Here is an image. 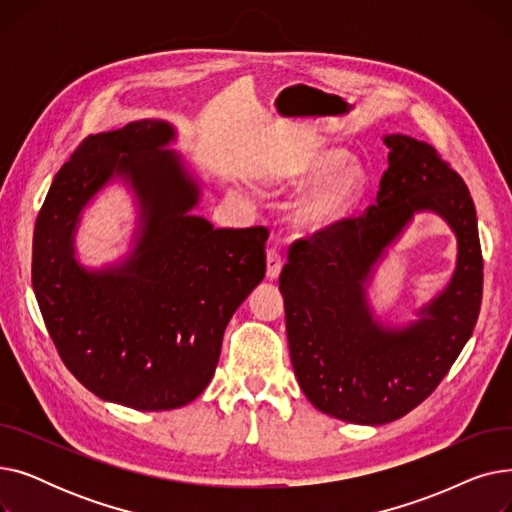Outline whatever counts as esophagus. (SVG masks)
Here are the masks:
<instances>
[{"label": "esophagus", "mask_w": 512, "mask_h": 512, "mask_svg": "<svg viewBox=\"0 0 512 512\" xmlns=\"http://www.w3.org/2000/svg\"><path fill=\"white\" fill-rule=\"evenodd\" d=\"M265 261H267V278L276 280L280 276V270H282V255H280V251L270 249V251H267V255H265Z\"/></svg>", "instance_id": "obj_1"}]
</instances>
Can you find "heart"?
Returning <instances> with one entry per match:
<instances>
[{"label":"heart","instance_id":"heart-1","mask_svg":"<svg viewBox=\"0 0 512 512\" xmlns=\"http://www.w3.org/2000/svg\"><path fill=\"white\" fill-rule=\"evenodd\" d=\"M272 180L286 188L309 191L294 203L292 222L305 232H324L353 213L367 188L361 161L346 159L340 147H317L272 172Z\"/></svg>","mask_w":512,"mask_h":512}]
</instances>
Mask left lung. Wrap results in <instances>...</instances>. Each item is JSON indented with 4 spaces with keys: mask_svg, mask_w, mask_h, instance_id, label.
I'll list each match as a JSON object with an SVG mask.
<instances>
[{
    "mask_svg": "<svg viewBox=\"0 0 512 512\" xmlns=\"http://www.w3.org/2000/svg\"><path fill=\"white\" fill-rule=\"evenodd\" d=\"M388 170L361 218L292 242L280 274L290 361L321 413L359 425L400 419L432 394L473 334L483 259L475 205L438 151L386 134ZM438 212L457 236L447 288L405 329H388L366 303V284L385 249L417 212Z\"/></svg>",
    "mask_w": 512,
    "mask_h": 512,
    "instance_id": "1",
    "label": "left lung"
}]
</instances>
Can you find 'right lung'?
Returning a JSON list of instances; mask_svg holds the SVG:
<instances>
[{
    "mask_svg": "<svg viewBox=\"0 0 512 512\" xmlns=\"http://www.w3.org/2000/svg\"><path fill=\"white\" fill-rule=\"evenodd\" d=\"M174 139L164 120L91 134L53 178L33 236V288L60 359L137 411L178 409L207 388L230 317L265 276L267 230L193 215L201 186L166 149ZM116 177L140 205L138 245L87 271L73 257L79 213Z\"/></svg>",
    "mask_w": 512,
    "mask_h": 512,
    "instance_id": "obj_1",
    "label": "right lung"
}]
</instances>
